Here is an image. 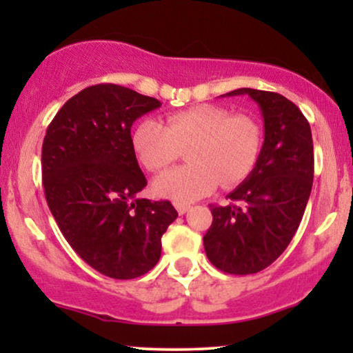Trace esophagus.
Returning a JSON list of instances; mask_svg holds the SVG:
<instances>
[{
    "label": "esophagus",
    "mask_w": 353,
    "mask_h": 353,
    "mask_svg": "<svg viewBox=\"0 0 353 353\" xmlns=\"http://www.w3.org/2000/svg\"><path fill=\"white\" fill-rule=\"evenodd\" d=\"M174 205H176V209H177V212L181 214H185L188 212V210L190 209V204H185V202H174Z\"/></svg>",
    "instance_id": "1"
}]
</instances>
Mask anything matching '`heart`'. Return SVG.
I'll list each match as a JSON object with an SVG mask.
<instances>
[{
	"instance_id": "b5f03b06",
	"label": "heart",
	"mask_w": 353,
	"mask_h": 353,
	"mask_svg": "<svg viewBox=\"0 0 353 353\" xmlns=\"http://www.w3.org/2000/svg\"><path fill=\"white\" fill-rule=\"evenodd\" d=\"M134 151L149 171L161 172L185 152L190 164L163 174L154 190L177 202L196 201L221 182L236 185L252 172L262 145V132L252 117L232 116L229 109L201 104L174 112L165 125L144 119L132 132Z\"/></svg>"
}]
</instances>
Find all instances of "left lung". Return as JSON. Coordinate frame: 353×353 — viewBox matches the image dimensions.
Returning <instances> with one entry per match:
<instances>
[{
  "label": "left lung",
  "mask_w": 353,
  "mask_h": 353,
  "mask_svg": "<svg viewBox=\"0 0 353 353\" xmlns=\"http://www.w3.org/2000/svg\"><path fill=\"white\" fill-rule=\"evenodd\" d=\"M264 119V144L252 172L228 194V205H210L204 236L208 259L222 272L264 270L292 241L314 182V143L309 121L282 94L241 88Z\"/></svg>",
  "instance_id": "left-lung-1"
}]
</instances>
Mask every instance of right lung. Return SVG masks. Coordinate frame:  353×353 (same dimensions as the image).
Masks as SVG:
<instances>
[{
    "instance_id": "obj_1",
    "label": "right lung",
    "mask_w": 353,
    "mask_h": 353,
    "mask_svg": "<svg viewBox=\"0 0 353 353\" xmlns=\"http://www.w3.org/2000/svg\"><path fill=\"white\" fill-rule=\"evenodd\" d=\"M161 108L117 84L89 86L66 101L43 141L48 205L64 239L92 269L136 279L161 257V237L177 217L169 201L139 199L148 184L131 125Z\"/></svg>"
}]
</instances>
